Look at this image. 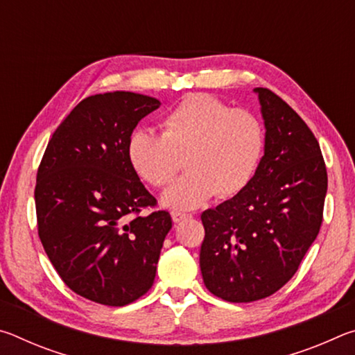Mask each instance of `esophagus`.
<instances>
[{"label":"esophagus","mask_w":355,"mask_h":355,"mask_svg":"<svg viewBox=\"0 0 355 355\" xmlns=\"http://www.w3.org/2000/svg\"><path fill=\"white\" fill-rule=\"evenodd\" d=\"M171 216H172V220L175 222V224H178V222H182V220H184V219L191 218L189 214H184V213H180V211H172Z\"/></svg>","instance_id":"obj_1"}]
</instances>
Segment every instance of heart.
<instances>
[{"label":"heart","instance_id":"b5f03b06","mask_svg":"<svg viewBox=\"0 0 355 355\" xmlns=\"http://www.w3.org/2000/svg\"><path fill=\"white\" fill-rule=\"evenodd\" d=\"M163 135L136 130L128 139V159L137 175L156 188L169 184L163 203L194 209L213 196L232 197L248 186L264 153V127L248 110H232L208 94H191L166 114Z\"/></svg>","mask_w":355,"mask_h":355}]
</instances>
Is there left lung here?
<instances>
[{
  "instance_id": "1",
  "label": "left lung",
  "mask_w": 355,
  "mask_h": 355,
  "mask_svg": "<svg viewBox=\"0 0 355 355\" xmlns=\"http://www.w3.org/2000/svg\"><path fill=\"white\" fill-rule=\"evenodd\" d=\"M266 130L252 182L202 213L205 286L228 302H254L279 291L320 233L327 171L307 123L279 95L255 87Z\"/></svg>"
}]
</instances>
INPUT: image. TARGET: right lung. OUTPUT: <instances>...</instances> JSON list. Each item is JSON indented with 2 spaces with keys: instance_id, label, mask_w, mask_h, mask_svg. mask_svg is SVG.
<instances>
[{
  "instance_id": "obj_1",
  "label": "right lung",
  "mask_w": 355,
  "mask_h": 355,
  "mask_svg": "<svg viewBox=\"0 0 355 355\" xmlns=\"http://www.w3.org/2000/svg\"><path fill=\"white\" fill-rule=\"evenodd\" d=\"M161 105L135 92L84 98L48 142L34 199L39 238L71 291L122 307L153 285L171 214L142 208L156 199L128 159L139 120Z\"/></svg>"
}]
</instances>
